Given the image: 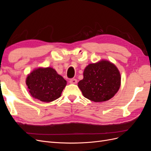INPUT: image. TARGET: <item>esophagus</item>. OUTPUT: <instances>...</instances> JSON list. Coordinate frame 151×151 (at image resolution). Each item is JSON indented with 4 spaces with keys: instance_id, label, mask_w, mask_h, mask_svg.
<instances>
[{
    "instance_id": "obj_1",
    "label": "esophagus",
    "mask_w": 151,
    "mask_h": 151,
    "mask_svg": "<svg viewBox=\"0 0 151 151\" xmlns=\"http://www.w3.org/2000/svg\"><path fill=\"white\" fill-rule=\"evenodd\" d=\"M69 82H70V84H75L77 83V79H71Z\"/></svg>"
}]
</instances>
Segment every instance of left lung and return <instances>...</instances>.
Here are the masks:
<instances>
[{"instance_id": "1", "label": "left lung", "mask_w": 151, "mask_h": 151, "mask_svg": "<svg viewBox=\"0 0 151 151\" xmlns=\"http://www.w3.org/2000/svg\"><path fill=\"white\" fill-rule=\"evenodd\" d=\"M83 77L77 86L84 96L94 102L108 101L120 88V71L107 60L89 63L84 68Z\"/></svg>"}]
</instances>
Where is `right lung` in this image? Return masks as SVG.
I'll list each match as a JSON object with an SVG mask.
<instances>
[{
  "instance_id": "obj_1",
  "label": "right lung",
  "mask_w": 151,
  "mask_h": 151,
  "mask_svg": "<svg viewBox=\"0 0 151 151\" xmlns=\"http://www.w3.org/2000/svg\"><path fill=\"white\" fill-rule=\"evenodd\" d=\"M26 84L31 97L50 103L61 96L67 81L52 67H38L28 75Z\"/></svg>"
}]
</instances>
